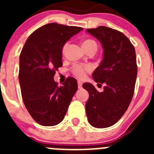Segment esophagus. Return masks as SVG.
Segmentation results:
<instances>
[{"instance_id":"34e87169","label":"esophagus","mask_w":154,"mask_h":154,"mask_svg":"<svg viewBox=\"0 0 154 154\" xmlns=\"http://www.w3.org/2000/svg\"><path fill=\"white\" fill-rule=\"evenodd\" d=\"M82 87V83L81 82H78V88L79 89H81Z\"/></svg>"}]
</instances>
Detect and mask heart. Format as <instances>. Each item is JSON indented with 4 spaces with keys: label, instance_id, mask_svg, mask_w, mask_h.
<instances>
[{
    "label": "heart",
    "instance_id": "obj_1",
    "mask_svg": "<svg viewBox=\"0 0 154 154\" xmlns=\"http://www.w3.org/2000/svg\"><path fill=\"white\" fill-rule=\"evenodd\" d=\"M82 45L85 51L91 49L96 50V51L97 50V44H96V42L95 41L92 40V39H86V40L83 41ZM67 46L68 44H65L63 46V48H62V52L63 53H65V51H66ZM89 70H90V68L89 66H82V65H75L72 69L74 75L76 77H78L79 79L84 78L85 72H89Z\"/></svg>",
    "mask_w": 154,
    "mask_h": 154
}]
</instances>
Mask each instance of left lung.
<instances>
[{
  "instance_id": "left-lung-1",
  "label": "left lung",
  "mask_w": 154,
  "mask_h": 154,
  "mask_svg": "<svg viewBox=\"0 0 154 154\" xmlns=\"http://www.w3.org/2000/svg\"><path fill=\"white\" fill-rule=\"evenodd\" d=\"M100 42L103 58L92 73L99 92L93 85H82L89 94L85 103L87 119L96 128H106L119 120L128 109L135 89L137 65L134 46L122 32L105 26L86 29Z\"/></svg>"
}]
</instances>
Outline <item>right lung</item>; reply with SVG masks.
<instances>
[{
    "mask_svg": "<svg viewBox=\"0 0 154 154\" xmlns=\"http://www.w3.org/2000/svg\"><path fill=\"white\" fill-rule=\"evenodd\" d=\"M82 28L50 23L27 39L19 58V82L23 102L37 123L51 126L63 120L74 94L75 79L69 77L62 86L54 80L62 66V48Z\"/></svg>",
    "mask_w": 154,
    "mask_h": 154,
    "instance_id": "add662e5",
    "label": "right lung"
}]
</instances>
